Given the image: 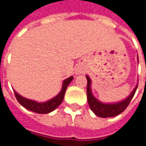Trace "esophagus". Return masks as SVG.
Returning <instances> with one entry per match:
<instances>
[{
	"label": "esophagus",
	"instance_id": "1",
	"mask_svg": "<svg viewBox=\"0 0 146 146\" xmlns=\"http://www.w3.org/2000/svg\"><path fill=\"white\" fill-rule=\"evenodd\" d=\"M76 73H77V74H79V73H81V71H80V70H77V71H76Z\"/></svg>",
	"mask_w": 146,
	"mask_h": 146
}]
</instances>
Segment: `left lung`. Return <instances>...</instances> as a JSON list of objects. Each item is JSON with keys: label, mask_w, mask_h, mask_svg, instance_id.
I'll list each match as a JSON object with an SVG mask.
<instances>
[{"label": "left lung", "mask_w": 146, "mask_h": 146, "mask_svg": "<svg viewBox=\"0 0 146 146\" xmlns=\"http://www.w3.org/2000/svg\"><path fill=\"white\" fill-rule=\"evenodd\" d=\"M137 59L138 57H137ZM139 63V60H138ZM87 80H88V85H87V96H88V105L90 107V109L94 112V114L96 116L102 117V118H107V117H113L116 116L119 114H121V112H123L127 106L129 105L130 102L131 101V99L135 95V92L137 89L138 85L136 84V86L135 87V88L131 92V94L124 100H121L120 102H112V103H105L102 102L101 101H99L98 99H97L92 94V88H91V85H92V80L89 78L88 75L86 76Z\"/></svg>", "instance_id": "8db88e82"}]
</instances>
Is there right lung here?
Wrapping results in <instances>:
<instances>
[{"label":"right lung","mask_w":146,"mask_h":146,"mask_svg":"<svg viewBox=\"0 0 146 146\" xmlns=\"http://www.w3.org/2000/svg\"><path fill=\"white\" fill-rule=\"evenodd\" d=\"M73 77L71 76L64 80L62 89L58 92V94L56 95L54 98L49 99L44 102H38L36 101H34L31 99L25 98L22 97L21 95H20L19 93H17L15 90H14V92H15V95L17 101L25 108L30 110L31 111L39 113V114H46V113H49V112L54 111L56 108L61 104V102H63L64 98L66 89H67L68 86L69 85V83L73 81Z\"/></svg>","instance_id":"obj_1"}]
</instances>
